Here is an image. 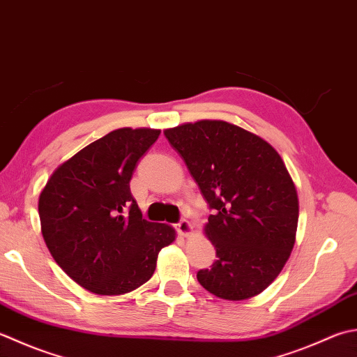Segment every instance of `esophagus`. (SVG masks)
<instances>
[{"mask_svg":"<svg viewBox=\"0 0 357 357\" xmlns=\"http://www.w3.org/2000/svg\"><path fill=\"white\" fill-rule=\"evenodd\" d=\"M176 229L183 236H190L192 232H193V227L190 225V221H187V220H181L176 225Z\"/></svg>","mask_w":357,"mask_h":357,"instance_id":"34e87169","label":"esophagus"}]
</instances>
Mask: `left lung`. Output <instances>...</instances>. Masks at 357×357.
I'll return each mask as SVG.
<instances>
[{"label": "left lung", "mask_w": 357, "mask_h": 357, "mask_svg": "<svg viewBox=\"0 0 357 357\" xmlns=\"http://www.w3.org/2000/svg\"><path fill=\"white\" fill-rule=\"evenodd\" d=\"M213 208L204 234L218 260L197 278L211 294L246 300L275 280L294 248L298 197L269 142L225 121L164 130Z\"/></svg>", "instance_id": "left-lung-1"}]
</instances>
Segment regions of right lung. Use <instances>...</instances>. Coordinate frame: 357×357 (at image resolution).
Here are the masks:
<instances>
[{"instance_id": "1", "label": "right lung", "mask_w": 357, "mask_h": 357, "mask_svg": "<svg viewBox=\"0 0 357 357\" xmlns=\"http://www.w3.org/2000/svg\"><path fill=\"white\" fill-rule=\"evenodd\" d=\"M160 130L119 128L61 162L38 198L41 234L55 263L99 296H123L151 278L169 225L142 218L132 170Z\"/></svg>"}]
</instances>
